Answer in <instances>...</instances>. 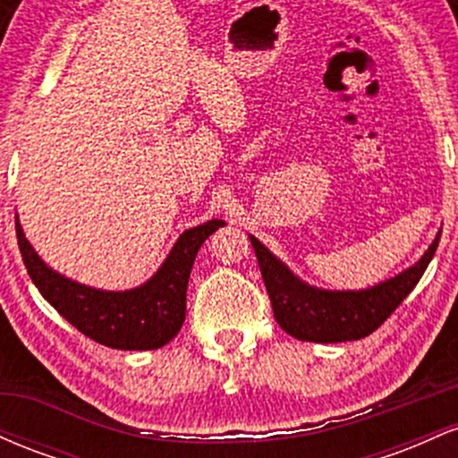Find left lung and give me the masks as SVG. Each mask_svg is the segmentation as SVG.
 <instances>
[{"label":"left lung","mask_w":458,"mask_h":458,"mask_svg":"<svg viewBox=\"0 0 458 458\" xmlns=\"http://www.w3.org/2000/svg\"><path fill=\"white\" fill-rule=\"evenodd\" d=\"M250 239L277 325L293 338L308 343H344L370 335L413 291L439 245L437 234L420 262L379 286L357 293H329L299 282L259 239Z\"/></svg>","instance_id":"obj_1"}]
</instances>
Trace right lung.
<instances>
[{"instance_id":"1","label":"right lung","mask_w":458,"mask_h":458,"mask_svg":"<svg viewBox=\"0 0 458 458\" xmlns=\"http://www.w3.org/2000/svg\"><path fill=\"white\" fill-rule=\"evenodd\" d=\"M224 222L187 230L148 284L127 293H105L66 280L38 259L17 219L19 250L31 282L72 327L94 343L124 351H150L167 344L185 323L187 282L199 245Z\"/></svg>"}]
</instances>
